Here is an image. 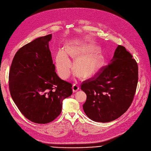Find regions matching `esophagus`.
Listing matches in <instances>:
<instances>
[{
	"label": "esophagus",
	"mask_w": 151,
	"mask_h": 151,
	"mask_svg": "<svg viewBox=\"0 0 151 151\" xmlns=\"http://www.w3.org/2000/svg\"><path fill=\"white\" fill-rule=\"evenodd\" d=\"M79 89V85H78V84H76V83H73V87H72L73 91V92H76Z\"/></svg>",
	"instance_id": "obj_1"
}]
</instances>
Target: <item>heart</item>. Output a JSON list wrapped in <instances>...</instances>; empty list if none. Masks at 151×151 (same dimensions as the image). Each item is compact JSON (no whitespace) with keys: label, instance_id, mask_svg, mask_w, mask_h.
<instances>
[{"label":"heart","instance_id":"obj_1","mask_svg":"<svg viewBox=\"0 0 151 151\" xmlns=\"http://www.w3.org/2000/svg\"><path fill=\"white\" fill-rule=\"evenodd\" d=\"M93 44H82L69 46L67 53L62 50L58 51L55 58V63L58 75L63 79L68 78L72 72V63L70 56L77 58L75 61V69L82 78H88L94 75L100 68L103 61L101 52Z\"/></svg>","mask_w":151,"mask_h":151}]
</instances>
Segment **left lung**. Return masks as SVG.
Returning <instances> with one entry per match:
<instances>
[{"label": "left lung", "instance_id": "obj_1", "mask_svg": "<svg viewBox=\"0 0 151 151\" xmlns=\"http://www.w3.org/2000/svg\"><path fill=\"white\" fill-rule=\"evenodd\" d=\"M138 82V66L125 48L118 45L107 66L81 83L87 94L83 109L96 122L112 121L123 115L133 100Z\"/></svg>", "mask_w": 151, "mask_h": 151}]
</instances>
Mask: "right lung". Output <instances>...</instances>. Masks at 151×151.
Here are the masks:
<instances>
[{"label": "right lung", "instance_id": "1", "mask_svg": "<svg viewBox=\"0 0 151 151\" xmlns=\"http://www.w3.org/2000/svg\"><path fill=\"white\" fill-rule=\"evenodd\" d=\"M52 35L38 37L15 54L9 74V88L22 114L37 124H47L61 114L63 100L72 94L71 83L55 72L49 42Z\"/></svg>", "mask_w": 151, "mask_h": 151}]
</instances>
